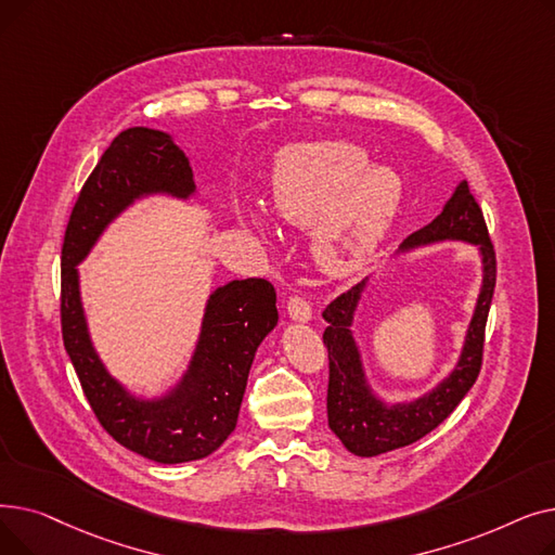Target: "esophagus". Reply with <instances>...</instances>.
<instances>
[{
	"mask_svg": "<svg viewBox=\"0 0 555 555\" xmlns=\"http://www.w3.org/2000/svg\"><path fill=\"white\" fill-rule=\"evenodd\" d=\"M287 317L293 319V322L306 324V322H310V319H312V308L301 297H289V301H287Z\"/></svg>",
	"mask_w": 555,
	"mask_h": 555,
	"instance_id": "34e87169",
	"label": "esophagus"
}]
</instances>
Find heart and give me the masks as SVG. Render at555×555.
I'll return each instance as SVG.
<instances>
[{
    "label": "heart",
    "mask_w": 555,
    "mask_h": 555,
    "mask_svg": "<svg viewBox=\"0 0 555 555\" xmlns=\"http://www.w3.org/2000/svg\"><path fill=\"white\" fill-rule=\"evenodd\" d=\"M406 184L393 166H371L348 141L285 145L272 166V214L297 229H310L314 268L328 279L360 272L396 224ZM272 214L256 202H238V222L270 236Z\"/></svg>",
    "instance_id": "b5f03b06"
}]
</instances>
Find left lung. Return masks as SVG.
I'll return each instance as SVG.
<instances>
[{
  "instance_id": "8db88e82",
  "label": "left lung",
  "mask_w": 555,
  "mask_h": 555,
  "mask_svg": "<svg viewBox=\"0 0 555 555\" xmlns=\"http://www.w3.org/2000/svg\"><path fill=\"white\" fill-rule=\"evenodd\" d=\"M441 243L473 245L479 256L481 283L454 366L425 393L412 400H385L369 380L353 326L373 274L328 304L322 314L328 324L324 331V344L331 360L326 398L328 427L344 448L356 456H377L416 443L454 412V406L477 380L498 268H494V251L488 238L483 214L465 180L456 184L450 199L443 204V211L427 227L412 233L398 247L393 258Z\"/></svg>"
}]
</instances>
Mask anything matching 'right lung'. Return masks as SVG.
I'll use <instances>...</instances> for the list:
<instances>
[{
	"label": "right lung",
	"mask_w": 555,
	"mask_h": 555,
	"mask_svg": "<svg viewBox=\"0 0 555 555\" xmlns=\"http://www.w3.org/2000/svg\"><path fill=\"white\" fill-rule=\"evenodd\" d=\"M153 197L197 199L191 159L172 134L128 128L109 143L72 211L63 245L61 314L65 348L99 423L124 448L172 465L209 456L236 429L254 356L276 328L279 310L270 281H229L207 297L178 380L145 396L114 377L90 333L78 266L116 218Z\"/></svg>",
	"instance_id": "add662e5"
}]
</instances>
